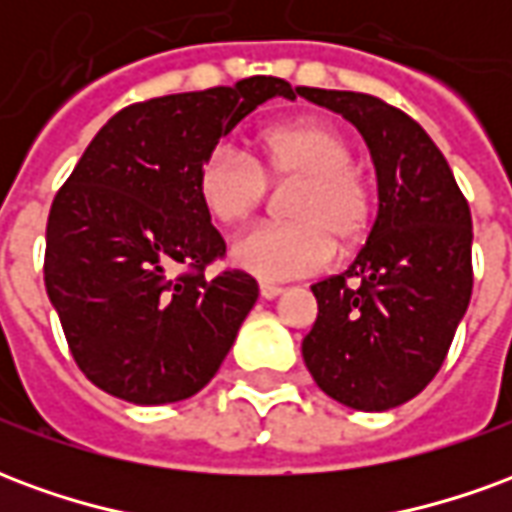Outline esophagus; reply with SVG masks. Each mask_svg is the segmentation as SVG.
Masks as SVG:
<instances>
[{
  "mask_svg": "<svg viewBox=\"0 0 512 512\" xmlns=\"http://www.w3.org/2000/svg\"><path fill=\"white\" fill-rule=\"evenodd\" d=\"M282 293H285L282 285H271V282H263V285H260V296H263V299H279Z\"/></svg>",
  "mask_w": 512,
  "mask_h": 512,
  "instance_id": "esophagus-1",
  "label": "esophagus"
}]
</instances>
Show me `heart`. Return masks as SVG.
I'll return each instance as SVG.
<instances>
[{
  "label": "heart",
  "instance_id": "obj_1",
  "mask_svg": "<svg viewBox=\"0 0 512 512\" xmlns=\"http://www.w3.org/2000/svg\"><path fill=\"white\" fill-rule=\"evenodd\" d=\"M351 139L326 120H299L257 136L255 158L219 142L202 156L194 191L222 227L241 224L268 197V183H290L285 222L257 224L230 246L233 263L257 279H296L321 271L337 252L365 244L376 197L354 167Z\"/></svg>",
  "mask_w": 512,
  "mask_h": 512
}]
</instances>
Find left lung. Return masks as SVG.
Returning <instances> with one entry per match:
<instances>
[{"label":"left lung","instance_id":"8db88e82","mask_svg":"<svg viewBox=\"0 0 512 512\" xmlns=\"http://www.w3.org/2000/svg\"><path fill=\"white\" fill-rule=\"evenodd\" d=\"M351 120L378 175V216L345 274L312 285L318 321L301 343L323 392L356 411L419 395L472 299V213L417 120L376 95L296 87ZM354 281V286H348Z\"/></svg>","mask_w":512,"mask_h":512}]
</instances>
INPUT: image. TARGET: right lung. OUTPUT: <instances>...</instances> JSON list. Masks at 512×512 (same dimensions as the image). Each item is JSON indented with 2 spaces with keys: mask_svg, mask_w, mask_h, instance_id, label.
I'll return each instance as SVG.
<instances>
[{
  "mask_svg": "<svg viewBox=\"0 0 512 512\" xmlns=\"http://www.w3.org/2000/svg\"><path fill=\"white\" fill-rule=\"evenodd\" d=\"M296 98L277 76L120 109L51 202L43 279L76 365L98 389L161 406L197 395L255 307L238 268L208 277L224 238L194 175L252 109ZM183 267V272L177 268Z\"/></svg>",
  "mask_w": 512,
  "mask_h": 512,
  "instance_id": "right-lung-1",
  "label": "right lung"
}]
</instances>
